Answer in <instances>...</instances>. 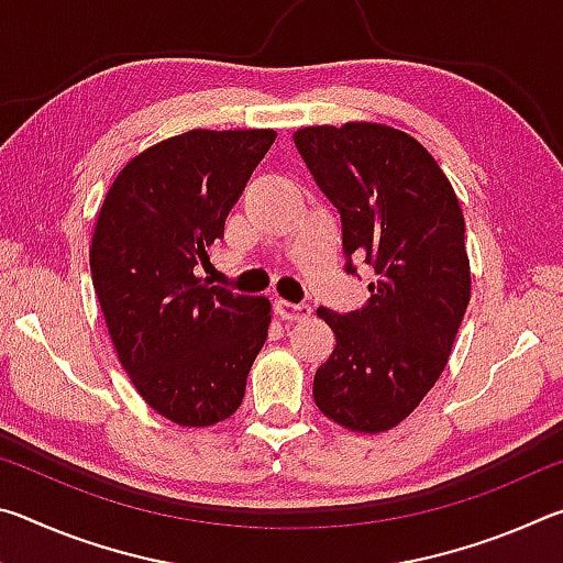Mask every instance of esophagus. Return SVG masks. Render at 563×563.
I'll use <instances>...</instances> for the list:
<instances>
[{
	"mask_svg": "<svg viewBox=\"0 0 563 563\" xmlns=\"http://www.w3.org/2000/svg\"><path fill=\"white\" fill-rule=\"evenodd\" d=\"M275 316L285 322H295V320H305L310 318V308L302 302H288V300H278L275 302Z\"/></svg>",
	"mask_w": 563,
	"mask_h": 563,
	"instance_id": "esophagus-1",
	"label": "esophagus"
}]
</instances>
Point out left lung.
I'll use <instances>...</instances> for the list:
<instances>
[{
    "mask_svg": "<svg viewBox=\"0 0 563 563\" xmlns=\"http://www.w3.org/2000/svg\"><path fill=\"white\" fill-rule=\"evenodd\" d=\"M295 148L340 211L345 271L373 265L360 310H318L335 350L312 379L322 415L379 434L415 412L444 373L472 295L464 216L434 156L387 123L305 126Z\"/></svg>",
    "mask_w": 563,
    "mask_h": 563,
    "instance_id": "left-lung-1",
    "label": "left lung"
}]
</instances>
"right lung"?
I'll list each match as a JSON object with an SVG mask.
<instances>
[{
    "instance_id": "add662e5",
    "label": "right lung",
    "mask_w": 563,
    "mask_h": 563,
    "mask_svg": "<svg viewBox=\"0 0 563 563\" xmlns=\"http://www.w3.org/2000/svg\"><path fill=\"white\" fill-rule=\"evenodd\" d=\"M273 141V129L170 136L133 156L99 208L89 261L113 350L178 427L231 417L268 338V298L208 285L194 268Z\"/></svg>"
}]
</instances>
